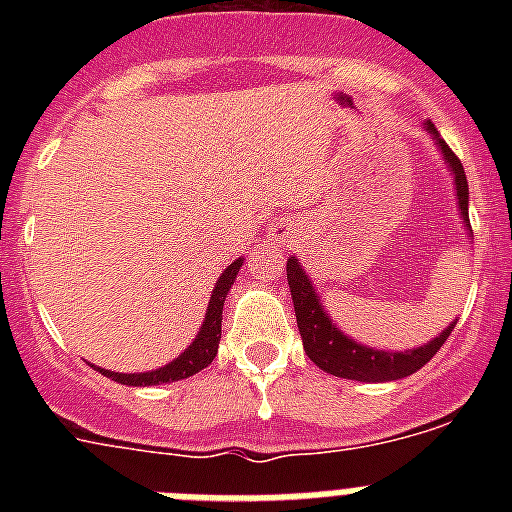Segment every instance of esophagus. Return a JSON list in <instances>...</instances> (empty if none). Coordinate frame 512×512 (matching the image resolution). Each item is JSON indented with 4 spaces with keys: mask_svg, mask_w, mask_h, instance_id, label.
Wrapping results in <instances>:
<instances>
[{
    "mask_svg": "<svg viewBox=\"0 0 512 512\" xmlns=\"http://www.w3.org/2000/svg\"><path fill=\"white\" fill-rule=\"evenodd\" d=\"M269 238L277 243H287L292 238V225L284 223V220H277L274 225H269Z\"/></svg>",
    "mask_w": 512,
    "mask_h": 512,
    "instance_id": "obj_1",
    "label": "esophagus"
}]
</instances>
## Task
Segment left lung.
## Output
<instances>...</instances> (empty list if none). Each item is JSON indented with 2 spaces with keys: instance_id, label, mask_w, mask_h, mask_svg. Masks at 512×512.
<instances>
[{
  "instance_id": "obj_1",
  "label": "left lung",
  "mask_w": 512,
  "mask_h": 512,
  "mask_svg": "<svg viewBox=\"0 0 512 512\" xmlns=\"http://www.w3.org/2000/svg\"><path fill=\"white\" fill-rule=\"evenodd\" d=\"M423 128L433 138L436 148L441 151L443 161L449 166L451 176H454L456 207H459L464 230L472 238V225H469V184L467 174H464V166L454 156V151L443 143V138L433 128L431 120H425ZM287 284L289 292H292V305H295L297 328H300L305 354L323 372L341 379H356V382H395V379L410 377V374L423 369L436 356V351L446 343V338L451 336V330L456 325V320L449 323L436 338H431L423 346L405 348V351H384V348L366 346V343L356 341V338H351L348 333H343L338 328L336 320L330 318V312L325 310L318 289H315L312 279L307 277V271L302 269L297 256H289L287 259Z\"/></svg>"
}]
</instances>
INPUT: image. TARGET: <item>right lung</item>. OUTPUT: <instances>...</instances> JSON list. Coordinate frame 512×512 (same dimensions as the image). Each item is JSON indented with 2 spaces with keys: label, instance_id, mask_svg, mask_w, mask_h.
Instances as JSON below:
<instances>
[{
  "label": "right lung",
  "instance_id": "1",
  "mask_svg": "<svg viewBox=\"0 0 512 512\" xmlns=\"http://www.w3.org/2000/svg\"><path fill=\"white\" fill-rule=\"evenodd\" d=\"M243 259H235L228 269L217 277V284L212 287L210 305L205 310V320H202V328L197 330L194 341L184 348L182 354L176 356L169 364L151 369V372H110V369H102V366H94L97 372H102L104 377H110L112 382L128 384V387H153V384H166V382H179V379H187L192 374L202 372L207 364H212V359L217 356V346H220V325H223V305L225 297H228L230 287H233L238 271H241Z\"/></svg>",
  "mask_w": 512,
  "mask_h": 512
}]
</instances>
